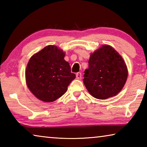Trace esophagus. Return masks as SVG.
Returning <instances> with one entry per match:
<instances>
[{
	"label": "esophagus",
	"instance_id": "obj_1",
	"mask_svg": "<svg viewBox=\"0 0 147 147\" xmlns=\"http://www.w3.org/2000/svg\"><path fill=\"white\" fill-rule=\"evenodd\" d=\"M76 78L77 79H81L82 78V74H81V73H76Z\"/></svg>",
	"mask_w": 147,
	"mask_h": 147
}]
</instances>
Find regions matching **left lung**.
Instances as JSON below:
<instances>
[{
  "mask_svg": "<svg viewBox=\"0 0 147 147\" xmlns=\"http://www.w3.org/2000/svg\"><path fill=\"white\" fill-rule=\"evenodd\" d=\"M88 63L83 80L93 97L104 100L121 91L127 80L128 69L123 58L112 47L104 45L91 54Z\"/></svg>",
  "mask_w": 147,
  "mask_h": 147,
  "instance_id": "8db88e82",
  "label": "left lung"
}]
</instances>
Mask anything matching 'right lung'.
<instances>
[{"instance_id":"1","label":"right lung","mask_w":147,"mask_h":147,"mask_svg":"<svg viewBox=\"0 0 147 147\" xmlns=\"http://www.w3.org/2000/svg\"><path fill=\"white\" fill-rule=\"evenodd\" d=\"M65 55L58 47L48 45L30 59L25 71L26 85L41 101L51 102L61 97L75 78Z\"/></svg>"}]
</instances>
